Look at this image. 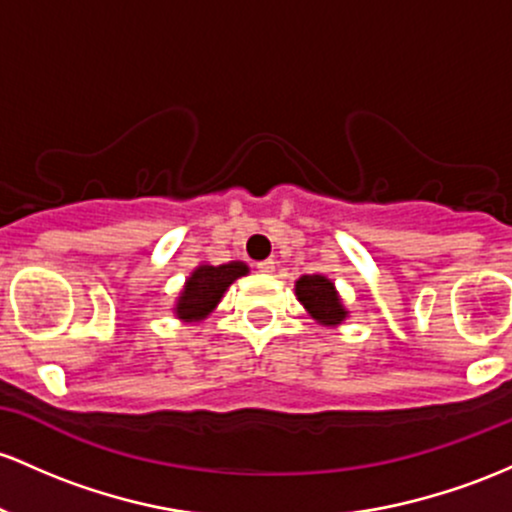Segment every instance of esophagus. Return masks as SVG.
<instances>
[{
  "label": "esophagus",
  "mask_w": 512,
  "mask_h": 512,
  "mask_svg": "<svg viewBox=\"0 0 512 512\" xmlns=\"http://www.w3.org/2000/svg\"><path fill=\"white\" fill-rule=\"evenodd\" d=\"M257 269H260L262 274H272V272H274V260H262V262H257Z\"/></svg>",
  "instance_id": "esophagus-1"
}]
</instances>
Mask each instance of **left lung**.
<instances>
[{"instance_id":"left-lung-1","label":"left lung","mask_w":512,"mask_h":512,"mask_svg":"<svg viewBox=\"0 0 512 512\" xmlns=\"http://www.w3.org/2000/svg\"><path fill=\"white\" fill-rule=\"evenodd\" d=\"M296 296L306 306V311L323 325H338L347 316L333 282L320 274H303L296 282Z\"/></svg>"}]
</instances>
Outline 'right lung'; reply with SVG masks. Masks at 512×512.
<instances>
[{
    "label": "right lung",
    "mask_w": 512,
    "mask_h": 512,
    "mask_svg": "<svg viewBox=\"0 0 512 512\" xmlns=\"http://www.w3.org/2000/svg\"><path fill=\"white\" fill-rule=\"evenodd\" d=\"M247 267L243 262H230V265L211 267L201 265L192 277L187 279L182 296L177 301V316L184 320H201L216 308V303L221 301L223 291L238 277H243Z\"/></svg>",
    "instance_id": "1"
}]
</instances>
